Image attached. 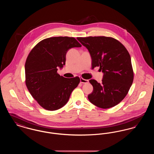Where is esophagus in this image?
I'll list each match as a JSON object with an SVG mask.
<instances>
[{
  "label": "esophagus",
  "mask_w": 154,
  "mask_h": 154,
  "mask_svg": "<svg viewBox=\"0 0 154 154\" xmlns=\"http://www.w3.org/2000/svg\"><path fill=\"white\" fill-rule=\"evenodd\" d=\"M89 82V81L88 80H85V79H84L82 78H80V82L82 84H87Z\"/></svg>",
  "instance_id": "obj_1"
}]
</instances>
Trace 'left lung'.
Wrapping results in <instances>:
<instances>
[{
    "label": "left lung",
    "instance_id": "1",
    "mask_svg": "<svg viewBox=\"0 0 154 154\" xmlns=\"http://www.w3.org/2000/svg\"><path fill=\"white\" fill-rule=\"evenodd\" d=\"M92 58V67H100L104 73L102 82L93 79L89 82L93 92L89 100L102 109H109L121 102L128 94L133 83L134 73L130 54L124 45L112 37H77Z\"/></svg>",
    "mask_w": 154,
    "mask_h": 154
}]
</instances>
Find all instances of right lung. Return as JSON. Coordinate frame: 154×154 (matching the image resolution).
I'll use <instances>...</instances> for the list:
<instances>
[{
  "label": "right lung",
  "instance_id": "right-lung-1",
  "mask_svg": "<svg viewBox=\"0 0 154 154\" xmlns=\"http://www.w3.org/2000/svg\"><path fill=\"white\" fill-rule=\"evenodd\" d=\"M81 47L74 37H52L42 40L30 52L25 65V84L44 109L54 111L64 106L80 83L79 77L65 78L57 70L65 65L67 51Z\"/></svg>",
  "mask_w": 154,
  "mask_h": 154
}]
</instances>
